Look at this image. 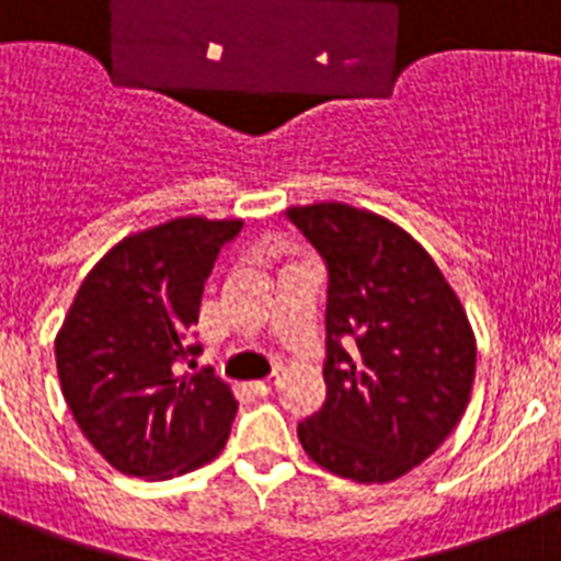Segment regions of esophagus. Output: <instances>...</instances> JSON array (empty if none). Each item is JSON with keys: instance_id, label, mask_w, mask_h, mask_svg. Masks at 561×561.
Here are the masks:
<instances>
[{"instance_id": "obj_1", "label": "esophagus", "mask_w": 561, "mask_h": 561, "mask_svg": "<svg viewBox=\"0 0 561 561\" xmlns=\"http://www.w3.org/2000/svg\"><path fill=\"white\" fill-rule=\"evenodd\" d=\"M275 387H277V378H266V381L254 383L252 390L257 392V396H270V392H275Z\"/></svg>"}]
</instances>
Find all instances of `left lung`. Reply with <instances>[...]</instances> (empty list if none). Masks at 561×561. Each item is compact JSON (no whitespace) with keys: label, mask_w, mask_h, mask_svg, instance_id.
<instances>
[{"label":"left lung","mask_w":561,"mask_h":561,"mask_svg":"<svg viewBox=\"0 0 561 561\" xmlns=\"http://www.w3.org/2000/svg\"><path fill=\"white\" fill-rule=\"evenodd\" d=\"M327 266V401L298 424L307 456L364 484L410 473L461 421L476 337L442 270L404 229L344 206L286 208Z\"/></svg>","instance_id":"obj_1"}]
</instances>
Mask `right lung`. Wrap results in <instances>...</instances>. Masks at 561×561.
Returning <instances> with one entry per match:
<instances>
[{"label": "right lung", "instance_id": "obj_1", "mask_svg": "<svg viewBox=\"0 0 561 561\" xmlns=\"http://www.w3.org/2000/svg\"><path fill=\"white\" fill-rule=\"evenodd\" d=\"M240 226L178 217L119 240L68 309L57 335L65 404L119 473L169 479L224 450L238 401L211 367H179L203 353L192 332L203 286Z\"/></svg>", "mask_w": 561, "mask_h": 561}]
</instances>
